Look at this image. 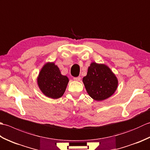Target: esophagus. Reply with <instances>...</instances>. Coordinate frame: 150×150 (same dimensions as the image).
Masks as SVG:
<instances>
[{
	"instance_id": "34e87169",
	"label": "esophagus",
	"mask_w": 150,
	"mask_h": 150,
	"mask_svg": "<svg viewBox=\"0 0 150 150\" xmlns=\"http://www.w3.org/2000/svg\"><path fill=\"white\" fill-rule=\"evenodd\" d=\"M73 80H74V81H79L81 80V77H73Z\"/></svg>"
}]
</instances>
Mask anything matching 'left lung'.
I'll use <instances>...</instances> for the list:
<instances>
[{
    "label": "left lung",
    "mask_w": 150,
    "mask_h": 150,
    "mask_svg": "<svg viewBox=\"0 0 150 150\" xmlns=\"http://www.w3.org/2000/svg\"><path fill=\"white\" fill-rule=\"evenodd\" d=\"M86 90L95 100L110 97L117 88V79L110 69L104 64L93 62L88 68L87 75L83 78Z\"/></svg>",
    "instance_id": "obj_1"
}]
</instances>
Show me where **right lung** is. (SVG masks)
I'll return each instance as SVG.
<instances>
[{
  "label": "right lung",
  "instance_id": "obj_1",
  "mask_svg": "<svg viewBox=\"0 0 150 150\" xmlns=\"http://www.w3.org/2000/svg\"><path fill=\"white\" fill-rule=\"evenodd\" d=\"M68 81V78L61 75L59 68L54 63H47L44 66L37 81L42 93L54 99L62 96Z\"/></svg>",
  "mask_w": 150,
  "mask_h": 150
}]
</instances>
